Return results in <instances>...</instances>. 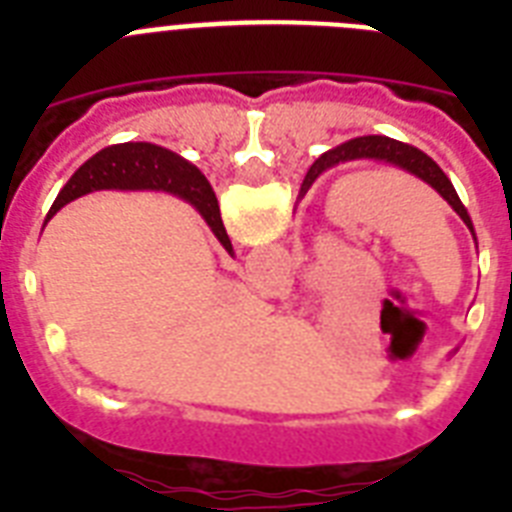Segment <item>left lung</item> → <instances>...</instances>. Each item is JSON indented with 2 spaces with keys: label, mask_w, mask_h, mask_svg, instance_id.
<instances>
[{
  "label": "left lung",
  "mask_w": 512,
  "mask_h": 512,
  "mask_svg": "<svg viewBox=\"0 0 512 512\" xmlns=\"http://www.w3.org/2000/svg\"><path fill=\"white\" fill-rule=\"evenodd\" d=\"M361 159H369V162L380 164H393L398 170L409 172V175L420 177L422 183H428L433 191L441 196V199L449 204V207L460 215V220L470 228L473 239H476V231H473V220H470L468 209L460 201L457 191H454L452 180L444 175V170L438 167L428 154H422L420 148L409 146V143H401V140L385 138V135H366V138H353L348 143H342L337 148H329L327 154H321L313 167L308 170L303 180V188H300V196L308 193V188L313 185V180L321 175V172L332 170V167H340V164L348 162H361ZM478 244V241H476Z\"/></svg>",
  "instance_id": "left-lung-1"
}]
</instances>
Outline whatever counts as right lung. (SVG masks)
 Instances as JSON below:
<instances>
[{
	"instance_id": "1",
	"label": "right lung",
	"mask_w": 512,
	"mask_h": 512,
	"mask_svg": "<svg viewBox=\"0 0 512 512\" xmlns=\"http://www.w3.org/2000/svg\"><path fill=\"white\" fill-rule=\"evenodd\" d=\"M116 188V191H167L172 196L191 201L193 209L204 217L209 231L223 244V249L233 257V244L225 233L220 207L212 185L191 162L170 151V148L154 146V143H116L87 159L79 170L71 175L58 199L50 207L58 212L68 201L79 199L84 193ZM47 215V217H50Z\"/></svg>"
}]
</instances>
